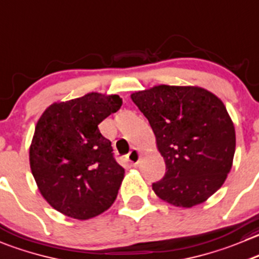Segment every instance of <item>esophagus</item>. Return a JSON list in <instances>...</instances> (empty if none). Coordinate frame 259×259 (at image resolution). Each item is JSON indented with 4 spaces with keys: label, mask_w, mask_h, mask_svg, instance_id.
<instances>
[{
    "label": "esophagus",
    "mask_w": 259,
    "mask_h": 259,
    "mask_svg": "<svg viewBox=\"0 0 259 259\" xmlns=\"http://www.w3.org/2000/svg\"><path fill=\"white\" fill-rule=\"evenodd\" d=\"M126 159H127V162L130 163V164L137 165L138 163H139V159H140V152L138 149L130 150L129 154L126 155Z\"/></svg>",
    "instance_id": "34e87169"
}]
</instances>
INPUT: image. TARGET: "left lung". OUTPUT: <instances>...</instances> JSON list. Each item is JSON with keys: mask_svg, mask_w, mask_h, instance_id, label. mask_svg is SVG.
I'll use <instances>...</instances> for the list:
<instances>
[{"mask_svg": "<svg viewBox=\"0 0 259 259\" xmlns=\"http://www.w3.org/2000/svg\"><path fill=\"white\" fill-rule=\"evenodd\" d=\"M132 100L152 126L165 175L152 187L178 207L206 201L227 180L235 152V130L219 97L201 87L160 84Z\"/></svg>", "mask_w": 259, "mask_h": 259, "instance_id": "obj_1", "label": "left lung"}]
</instances>
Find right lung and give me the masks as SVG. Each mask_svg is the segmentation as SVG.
<instances>
[{
	"mask_svg": "<svg viewBox=\"0 0 259 259\" xmlns=\"http://www.w3.org/2000/svg\"><path fill=\"white\" fill-rule=\"evenodd\" d=\"M121 105L117 95L91 92L54 102L40 116L30 168L40 193L57 211L87 220L114 204L125 170L99 124Z\"/></svg>",
	"mask_w": 259,
	"mask_h": 259,
	"instance_id": "add662e5",
	"label": "right lung"
}]
</instances>
